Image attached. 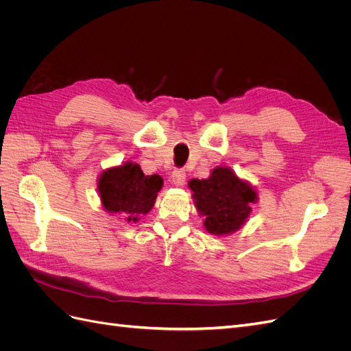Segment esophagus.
I'll use <instances>...</instances> for the list:
<instances>
[{
	"instance_id": "esophagus-1",
	"label": "esophagus",
	"mask_w": 351,
	"mask_h": 351,
	"mask_svg": "<svg viewBox=\"0 0 351 351\" xmlns=\"http://www.w3.org/2000/svg\"><path fill=\"white\" fill-rule=\"evenodd\" d=\"M171 182L176 184V186H183L186 183V171L182 168H177L173 171L171 174Z\"/></svg>"
}]
</instances>
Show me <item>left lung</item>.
<instances>
[{"instance_id": "left-lung-1", "label": "left lung", "mask_w": 351, "mask_h": 351, "mask_svg": "<svg viewBox=\"0 0 351 351\" xmlns=\"http://www.w3.org/2000/svg\"><path fill=\"white\" fill-rule=\"evenodd\" d=\"M196 208L205 215L204 226L210 234H230L237 231L256 202V192L236 177L230 168L212 169L209 178L190 180Z\"/></svg>"}]
</instances>
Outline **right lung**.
Masks as SVG:
<instances>
[{"mask_svg":"<svg viewBox=\"0 0 351 351\" xmlns=\"http://www.w3.org/2000/svg\"><path fill=\"white\" fill-rule=\"evenodd\" d=\"M162 183L159 176H145L139 165L125 162L104 171L98 190L102 205L108 212H119L127 221H137L139 215L152 209Z\"/></svg>","mask_w":351,"mask_h":351,"instance_id":"add662e5","label":"right lung"}]
</instances>
